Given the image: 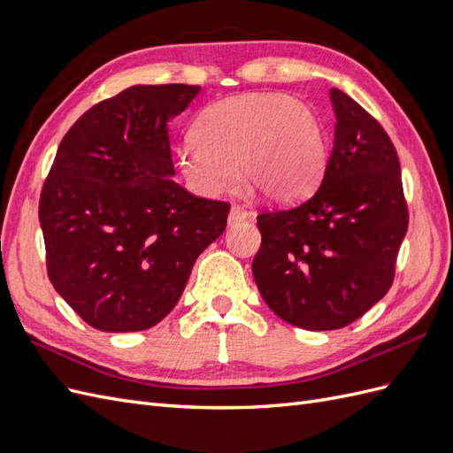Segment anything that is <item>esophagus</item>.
I'll return each mask as SVG.
<instances>
[{
    "instance_id": "esophagus-1",
    "label": "esophagus",
    "mask_w": 453,
    "mask_h": 453,
    "mask_svg": "<svg viewBox=\"0 0 453 453\" xmlns=\"http://www.w3.org/2000/svg\"><path fill=\"white\" fill-rule=\"evenodd\" d=\"M248 217H253L251 211L242 208V205H238V203H232L230 213H228V225H236V223L243 221V219H248Z\"/></svg>"
}]
</instances>
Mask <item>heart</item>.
Segmentation results:
<instances>
[{
    "mask_svg": "<svg viewBox=\"0 0 453 453\" xmlns=\"http://www.w3.org/2000/svg\"><path fill=\"white\" fill-rule=\"evenodd\" d=\"M188 187L203 196L236 188L242 175L280 203L304 198L319 183L326 147L319 119L281 92H257L203 109L177 150Z\"/></svg>",
    "mask_w": 453,
    "mask_h": 453,
    "instance_id": "heart-1",
    "label": "heart"
}]
</instances>
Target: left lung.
Instances as JSON below:
<instances>
[{"label": "left lung", "instance_id": "obj_1", "mask_svg": "<svg viewBox=\"0 0 453 453\" xmlns=\"http://www.w3.org/2000/svg\"><path fill=\"white\" fill-rule=\"evenodd\" d=\"M331 100L334 145L319 188L257 215L255 283L273 313L308 331L346 326L386 296L408 228L388 132L342 90L331 88Z\"/></svg>", "mask_w": 453, "mask_h": 453}]
</instances>
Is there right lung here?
Here are the masks:
<instances>
[{
  "mask_svg": "<svg viewBox=\"0 0 453 453\" xmlns=\"http://www.w3.org/2000/svg\"><path fill=\"white\" fill-rule=\"evenodd\" d=\"M198 85H135L92 105L58 145L41 188L47 273L81 319L145 331L180 300L230 203L177 185L166 122Z\"/></svg>",
  "mask_w": 453,
  "mask_h": 453,
  "instance_id": "obj_1",
  "label": "right lung"
}]
</instances>
